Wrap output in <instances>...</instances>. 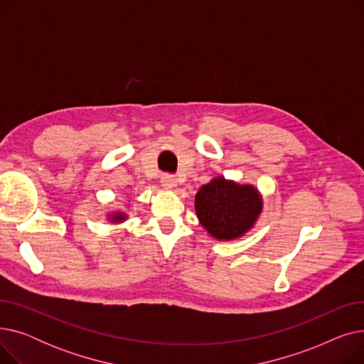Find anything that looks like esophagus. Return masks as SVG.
I'll return each instance as SVG.
<instances>
[{
    "label": "esophagus",
    "instance_id": "obj_1",
    "mask_svg": "<svg viewBox=\"0 0 364 364\" xmlns=\"http://www.w3.org/2000/svg\"><path fill=\"white\" fill-rule=\"evenodd\" d=\"M161 183L165 188H174L177 186V178L172 174H162Z\"/></svg>",
    "mask_w": 364,
    "mask_h": 364
}]
</instances>
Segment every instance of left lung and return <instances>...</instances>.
<instances>
[{"label": "left lung", "mask_w": 364, "mask_h": 364, "mask_svg": "<svg viewBox=\"0 0 364 364\" xmlns=\"http://www.w3.org/2000/svg\"><path fill=\"white\" fill-rule=\"evenodd\" d=\"M200 224L217 239H236L254 225L262 202L251 186L215 178L200 187L195 200Z\"/></svg>", "instance_id": "8db88e82"}]
</instances>
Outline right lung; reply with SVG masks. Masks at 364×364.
<instances>
[{"instance_id": "add662e5", "label": "right lung", "mask_w": 364, "mask_h": 364, "mask_svg": "<svg viewBox=\"0 0 364 364\" xmlns=\"http://www.w3.org/2000/svg\"><path fill=\"white\" fill-rule=\"evenodd\" d=\"M117 220H122L124 218V215H118V217H114Z\"/></svg>"}]
</instances>
